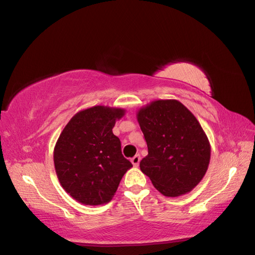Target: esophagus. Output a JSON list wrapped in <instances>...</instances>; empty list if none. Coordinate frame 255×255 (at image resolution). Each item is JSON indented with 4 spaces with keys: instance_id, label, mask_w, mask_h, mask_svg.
I'll list each match as a JSON object with an SVG mask.
<instances>
[{
    "instance_id": "34e87169",
    "label": "esophagus",
    "mask_w": 255,
    "mask_h": 255,
    "mask_svg": "<svg viewBox=\"0 0 255 255\" xmlns=\"http://www.w3.org/2000/svg\"><path fill=\"white\" fill-rule=\"evenodd\" d=\"M139 160H141V156H139V154H137V155H135V156L131 159V162H132L133 166L136 167V166H138V164H139Z\"/></svg>"
}]
</instances>
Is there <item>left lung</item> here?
<instances>
[{
    "label": "left lung",
    "instance_id": "1",
    "mask_svg": "<svg viewBox=\"0 0 255 255\" xmlns=\"http://www.w3.org/2000/svg\"><path fill=\"white\" fill-rule=\"evenodd\" d=\"M136 118L148 148L141 170L166 197L189 193L210 162V144L198 120L177 100L150 102Z\"/></svg>",
    "mask_w": 255,
    "mask_h": 255
}]
</instances>
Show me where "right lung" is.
<instances>
[{"label": "right lung", "mask_w": 255, "mask_h": 255, "mask_svg": "<svg viewBox=\"0 0 255 255\" xmlns=\"http://www.w3.org/2000/svg\"><path fill=\"white\" fill-rule=\"evenodd\" d=\"M120 108L96 106L71 118L57 139L54 163L67 193L84 205H103L112 199L119 184L132 167L122 155L120 138L113 134Z\"/></svg>", "instance_id": "1"}]
</instances>
